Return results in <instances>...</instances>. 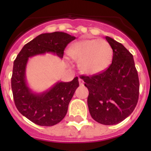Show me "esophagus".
I'll return each mask as SVG.
<instances>
[{"label": "esophagus", "instance_id": "1", "mask_svg": "<svg viewBox=\"0 0 151 151\" xmlns=\"http://www.w3.org/2000/svg\"><path fill=\"white\" fill-rule=\"evenodd\" d=\"M79 84H80V85H84V81H83L82 79H81V78H79Z\"/></svg>", "mask_w": 151, "mask_h": 151}]
</instances>
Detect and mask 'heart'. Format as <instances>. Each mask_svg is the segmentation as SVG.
I'll list each match as a JSON object with an SVG mask.
<instances>
[{
    "label": "heart",
    "mask_w": 151,
    "mask_h": 151,
    "mask_svg": "<svg viewBox=\"0 0 151 151\" xmlns=\"http://www.w3.org/2000/svg\"><path fill=\"white\" fill-rule=\"evenodd\" d=\"M69 55L78 63L83 73L96 74L105 70L111 63L113 50L105 40L85 39L73 43Z\"/></svg>",
    "instance_id": "heart-1"
}]
</instances>
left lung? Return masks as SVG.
<instances>
[{
	"mask_svg": "<svg viewBox=\"0 0 151 151\" xmlns=\"http://www.w3.org/2000/svg\"><path fill=\"white\" fill-rule=\"evenodd\" d=\"M112 63L92 76H81L89 94L88 106L92 117L100 124H117L133 112L139 99V81L132 55L110 37Z\"/></svg>",
	"mask_w": 151,
	"mask_h": 151,
	"instance_id": "left-lung-1",
	"label": "left lung"
}]
</instances>
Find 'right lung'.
<instances>
[{"instance_id":"add662e5","label":"right lung","mask_w":151,"mask_h":151,"mask_svg":"<svg viewBox=\"0 0 151 151\" xmlns=\"http://www.w3.org/2000/svg\"><path fill=\"white\" fill-rule=\"evenodd\" d=\"M74 39L75 37L63 32L41 34L26 44L14 61L12 89L15 106L24 117L36 124L52 126L61 122L79 82L76 77L70 82L58 81L45 92H33L26 81L29 58L46 52L63 58L66 45Z\"/></svg>"}]
</instances>
